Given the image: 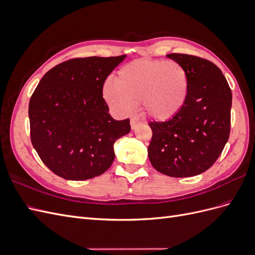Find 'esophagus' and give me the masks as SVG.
Instances as JSON below:
<instances>
[{
    "mask_svg": "<svg viewBox=\"0 0 255 255\" xmlns=\"http://www.w3.org/2000/svg\"><path fill=\"white\" fill-rule=\"evenodd\" d=\"M140 126V121L137 120V119H132L130 120V128H132V129H135L137 127Z\"/></svg>",
    "mask_w": 255,
    "mask_h": 255,
    "instance_id": "esophagus-1",
    "label": "esophagus"
}]
</instances>
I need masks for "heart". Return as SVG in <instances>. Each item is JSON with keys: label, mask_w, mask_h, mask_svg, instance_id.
Here are the masks:
<instances>
[{"label": "heart", "mask_w": 255, "mask_h": 255, "mask_svg": "<svg viewBox=\"0 0 255 255\" xmlns=\"http://www.w3.org/2000/svg\"><path fill=\"white\" fill-rule=\"evenodd\" d=\"M188 96V74L172 60L135 59L119 69L115 83L103 86V98L114 112L129 115L140 103L142 113L156 121L176 117Z\"/></svg>", "instance_id": "b5f03b06"}]
</instances>
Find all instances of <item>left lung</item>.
<instances>
[{
    "instance_id": "left-lung-1",
    "label": "left lung",
    "mask_w": 255,
    "mask_h": 255,
    "mask_svg": "<svg viewBox=\"0 0 255 255\" xmlns=\"http://www.w3.org/2000/svg\"><path fill=\"white\" fill-rule=\"evenodd\" d=\"M186 70L189 96L182 112L171 120L150 122L148 155L160 173L187 177L211 168L229 139L232 91L212 61L187 54H168Z\"/></svg>"
}]
</instances>
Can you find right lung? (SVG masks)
<instances>
[{"mask_svg":"<svg viewBox=\"0 0 255 255\" xmlns=\"http://www.w3.org/2000/svg\"><path fill=\"white\" fill-rule=\"evenodd\" d=\"M126 55L64 61L43 75L28 105L30 140L52 172L70 181L101 175L115 159L114 143L129 119L109 114L103 85Z\"/></svg>","mask_w":255,"mask_h":255,"instance_id":"add662e5","label":"right lung"}]
</instances>
